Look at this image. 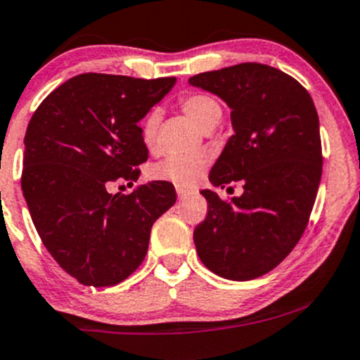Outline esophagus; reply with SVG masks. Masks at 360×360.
<instances>
[{"mask_svg": "<svg viewBox=\"0 0 360 360\" xmlns=\"http://www.w3.org/2000/svg\"><path fill=\"white\" fill-rule=\"evenodd\" d=\"M176 194H179V199H180V200H184L185 197H187L188 194H191V192H188L187 188H181V187H179V188H176Z\"/></svg>", "mask_w": 360, "mask_h": 360, "instance_id": "esophagus-1", "label": "esophagus"}]
</instances>
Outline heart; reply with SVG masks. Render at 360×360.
<instances>
[{
	"instance_id": "heart-1",
	"label": "heart",
	"mask_w": 360,
	"mask_h": 360,
	"mask_svg": "<svg viewBox=\"0 0 360 360\" xmlns=\"http://www.w3.org/2000/svg\"><path fill=\"white\" fill-rule=\"evenodd\" d=\"M180 106L184 113L202 130L212 129L221 118V106L214 98L207 94H187L180 99ZM158 127H160V111L150 110L142 120L141 135L142 142L148 149H154L158 141ZM207 165L206 154H172L161 160L150 168V179L168 181L176 187L188 188L194 187L202 176L204 168Z\"/></svg>"
}]
</instances>
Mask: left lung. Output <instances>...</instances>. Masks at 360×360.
<instances>
[{
  "mask_svg": "<svg viewBox=\"0 0 360 360\" xmlns=\"http://www.w3.org/2000/svg\"><path fill=\"white\" fill-rule=\"evenodd\" d=\"M188 84L231 110L235 134L211 168V184L243 185L230 200L200 192L210 210L194 230L197 254L218 276L254 280L276 268L307 226L323 173L318 111L293 77L268 65L204 72Z\"/></svg>",
  "mask_w": 360,
  "mask_h": 360,
  "instance_id": "8db88e82",
  "label": "left lung"
}]
</instances>
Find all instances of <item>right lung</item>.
<instances>
[{"instance_id":"obj_1","label":"right lung","mask_w":360,"mask_h":360,"mask_svg":"<svg viewBox=\"0 0 360 360\" xmlns=\"http://www.w3.org/2000/svg\"><path fill=\"white\" fill-rule=\"evenodd\" d=\"M175 82L82 73L30 118L22 192L44 247L79 283L111 287L129 278L148 254L154 221L175 204L168 181L108 192L113 181H137V166L148 161L137 123Z\"/></svg>"}]
</instances>
